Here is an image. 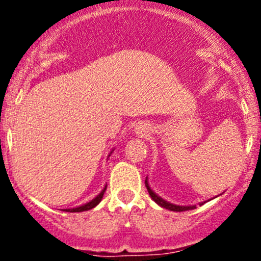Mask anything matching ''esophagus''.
I'll use <instances>...</instances> for the list:
<instances>
[{
	"instance_id": "34e87169",
	"label": "esophagus",
	"mask_w": 261,
	"mask_h": 261,
	"mask_svg": "<svg viewBox=\"0 0 261 261\" xmlns=\"http://www.w3.org/2000/svg\"><path fill=\"white\" fill-rule=\"evenodd\" d=\"M137 133L141 134V135L148 134V127H146L145 125H143V126H140L139 128H137Z\"/></svg>"
}]
</instances>
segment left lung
I'll list each match as a JSON object with an SVG mask.
<instances>
[{"mask_svg": "<svg viewBox=\"0 0 261 261\" xmlns=\"http://www.w3.org/2000/svg\"><path fill=\"white\" fill-rule=\"evenodd\" d=\"M145 184H146V188H147V191H148L149 196H151L152 200H153V201H154L155 203H157V205H160L161 207H164V208L169 210V211H175V212H182V211H188V210H194V208H196V205L180 206V205H175V203H172V202H169V201H166V200L162 199L161 196H158L157 194H155L154 191L152 190L151 187H149V184H148L147 178H146ZM205 202H206V201H205ZM205 202H201V203H200V205H203V203H205Z\"/></svg>", "mask_w": 261, "mask_h": 261, "instance_id": "obj_1", "label": "left lung"}]
</instances>
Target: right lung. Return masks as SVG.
<instances>
[{
	"instance_id": "1",
	"label": "right lung",
	"mask_w": 261,
	"mask_h": 261,
	"mask_svg": "<svg viewBox=\"0 0 261 261\" xmlns=\"http://www.w3.org/2000/svg\"><path fill=\"white\" fill-rule=\"evenodd\" d=\"M113 151H114V149H112V152H110V154L113 153ZM110 154H109V157H110ZM106 190H107V185L103 188V190H101L100 193L98 194V195L95 196L94 199H92L89 202L83 203V205L77 206V207L65 208L64 211H66V212H82V211H88V210H91V208H94L95 206H97L98 203H99V202L101 201V199H103V195H104V193H106Z\"/></svg>"
}]
</instances>
